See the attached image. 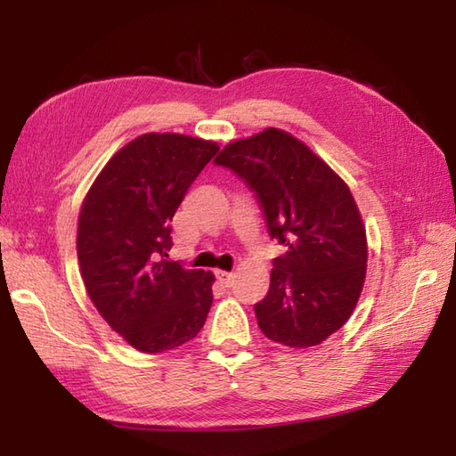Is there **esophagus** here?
Returning a JSON list of instances; mask_svg holds the SVG:
<instances>
[{"mask_svg":"<svg viewBox=\"0 0 456 456\" xmlns=\"http://www.w3.org/2000/svg\"><path fill=\"white\" fill-rule=\"evenodd\" d=\"M216 276H217L219 282L225 284V286H231V284H233V280H235V274L227 273V270H217Z\"/></svg>","mask_w":456,"mask_h":456,"instance_id":"34e87169","label":"esophagus"}]
</instances>
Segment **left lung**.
Returning <instances> with one entry per match:
<instances>
[{"label": "left lung", "instance_id": "obj_1", "mask_svg": "<svg viewBox=\"0 0 456 456\" xmlns=\"http://www.w3.org/2000/svg\"><path fill=\"white\" fill-rule=\"evenodd\" d=\"M216 164L255 191L268 233L286 247L255 304L260 331L286 346H314L351 317L366 274V233L351 190L302 141L265 129L235 141Z\"/></svg>", "mask_w": 456, "mask_h": 456}]
</instances>
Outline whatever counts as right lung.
<instances>
[{"instance_id": "add662e5", "label": "right lung", "mask_w": 456, "mask_h": 456, "mask_svg": "<svg viewBox=\"0 0 456 456\" xmlns=\"http://www.w3.org/2000/svg\"><path fill=\"white\" fill-rule=\"evenodd\" d=\"M217 151L186 134H141L113 154L84 200L76 239L84 286L137 351H172L206 323L216 276L167 256L174 213Z\"/></svg>"}]
</instances>
